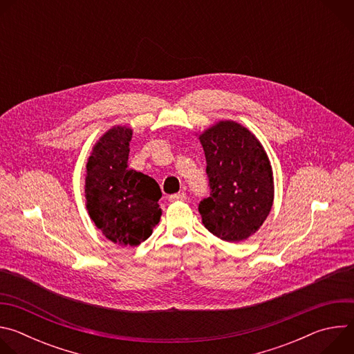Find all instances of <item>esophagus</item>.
Here are the masks:
<instances>
[{"instance_id": "34e87169", "label": "esophagus", "mask_w": 354, "mask_h": 354, "mask_svg": "<svg viewBox=\"0 0 354 354\" xmlns=\"http://www.w3.org/2000/svg\"><path fill=\"white\" fill-rule=\"evenodd\" d=\"M186 200V193L185 192H179V193H175L172 196H169V201H185Z\"/></svg>"}]
</instances>
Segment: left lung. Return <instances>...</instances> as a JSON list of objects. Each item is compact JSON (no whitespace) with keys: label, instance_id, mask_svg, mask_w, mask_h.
<instances>
[{"label":"left lung","instance_id":"1","mask_svg":"<svg viewBox=\"0 0 354 354\" xmlns=\"http://www.w3.org/2000/svg\"><path fill=\"white\" fill-rule=\"evenodd\" d=\"M203 145L210 196L198 205L205 227L239 242L268 218L274 198L273 171L261 141L242 124L221 120L198 136Z\"/></svg>","mask_w":354,"mask_h":354}]
</instances>
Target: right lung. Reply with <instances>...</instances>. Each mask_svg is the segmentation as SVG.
I'll return each mask as SVG.
<instances>
[{
    "label": "right lung",
    "mask_w": 354,
    "mask_h": 354,
    "mask_svg": "<svg viewBox=\"0 0 354 354\" xmlns=\"http://www.w3.org/2000/svg\"><path fill=\"white\" fill-rule=\"evenodd\" d=\"M133 130L113 126L100 137L86 162V210L112 242L137 246L153 234L162 210L160 185L129 168Z\"/></svg>",
    "instance_id": "right-lung-1"
}]
</instances>
